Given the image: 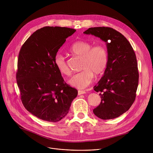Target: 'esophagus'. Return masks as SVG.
<instances>
[{"label":"esophagus","instance_id":"34e87169","mask_svg":"<svg viewBox=\"0 0 153 153\" xmlns=\"http://www.w3.org/2000/svg\"><path fill=\"white\" fill-rule=\"evenodd\" d=\"M85 93H86V92L85 91H80V90L78 91V95H81V94H84Z\"/></svg>","mask_w":153,"mask_h":153}]
</instances>
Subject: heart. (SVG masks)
Returning a JSON list of instances; mask_svg holds the SVG:
<instances>
[{"label": "heart", "instance_id": "obj_1", "mask_svg": "<svg viewBox=\"0 0 153 153\" xmlns=\"http://www.w3.org/2000/svg\"><path fill=\"white\" fill-rule=\"evenodd\" d=\"M70 52L82 58V71L74 74L69 80V84L78 89H84L93 81L94 74L99 76L107 68L109 56L107 48L103 44L95 45L86 40H80L70 48ZM54 64L61 74L69 76L71 70L64 56L57 53L54 59Z\"/></svg>", "mask_w": 153, "mask_h": 153}]
</instances>
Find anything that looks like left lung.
<instances>
[{
	"label": "left lung",
	"mask_w": 153,
	"mask_h": 153,
	"mask_svg": "<svg viewBox=\"0 0 153 153\" xmlns=\"http://www.w3.org/2000/svg\"><path fill=\"white\" fill-rule=\"evenodd\" d=\"M107 43L109 61L104 74L94 86L100 103L93 110L102 120L118 117L132 105L138 85L139 72L135 53L127 39L110 27L89 28L84 32Z\"/></svg>",
	"instance_id": "obj_1"
}]
</instances>
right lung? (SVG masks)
<instances>
[{
  "label": "right lung",
  "mask_w": 153,
  "mask_h": 153,
  "mask_svg": "<svg viewBox=\"0 0 153 153\" xmlns=\"http://www.w3.org/2000/svg\"><path fill=\"white\" fill-rule=\"evenodd\" d=\"M76 30L45 27L32 34L19 54L16 79L23 106L31 114L57 122L68 114L77 91L64 81L54 59L66 39Z\"/></svg>",
  "instance_id": "right-lung-1"
}]
</instances>
